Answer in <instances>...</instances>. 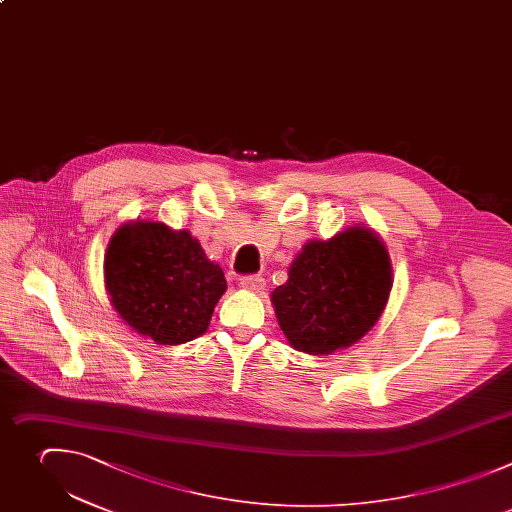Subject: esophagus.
Segmentation results:
<instances>
[{
	"label": "esophagus",
	"instance_id": "34e87169",
	"mask_svg": "<svg viewBox=\"0 0 512 512\" xmlns=\"http://www.w3.org/2000/svg\"><path fill=\"white\" fill-rule=\"evenodd\" d=\"M240 284H242L244 288L252 290V292H262L264 286H266V280H264V276H260V274H246V276L240 278Z\"/></svg>",
	"mask_w": 512,
	"mask_h": 512
}]
</instances>
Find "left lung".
<instances>
[{"mask_svg": "<svg viewBox=\"0 0 512 512\" xmlns=\"http://www.w3.org/2000/svg\"><path fill=\"white\" fill-rule=\"evenodd\" d=\"M391 290L385 246L367 228L309 242L274 288L272 304L288 343L331 355L359 341L381 317Z\"/></svg>", "mask_w": 512, "mask_h": 512, "instance_id": "8db88e82", "label": "left lung"}]
</instances>
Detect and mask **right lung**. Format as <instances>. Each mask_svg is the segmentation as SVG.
Returning <instances> with one entry per match:
<instances>
[{
    "label": "right lung",
    "instance_id": "right-lung-1",
    "mask_svg": "<svg viewBox=\"0 0 512 512\" xmlns=\"http://www.w3.org/2000/svg\"><path fill=\"white\" fill-rule=\"evenodd\" d=\"M105 284L121 319L159 345H181L210 327L228 284L189 232L159 222L125 224L105 256Z\"/></svg>",
    "mask_w": 512,
    "mask_h": 512
}]
</instances>
